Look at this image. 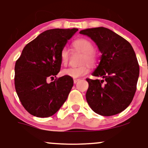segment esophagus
Instances as JSON below:
<instances>
[{"instance_id": "1", "label": "esophagus", "mask_w": 148, "mask_h": 148, "mask_svg": "<svg viewBox=\"0 0 148 148\" xmlns=\"http://www.w3.org/2000/svg\"><path fill=\"white\" fill-rule=\"evenodd\" d=\"M79 81V79H74V84H76V83H77L78 81Z\"/></svg>"}]
</instances>
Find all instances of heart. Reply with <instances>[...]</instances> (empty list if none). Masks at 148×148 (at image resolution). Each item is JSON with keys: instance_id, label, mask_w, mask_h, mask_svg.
I'll list each match as a JSON object with an SVG mask.
<instances>
[{"instance_id": "1", "label": "heart", "mask_w": 148, "mask_h": 148, "mask_svg": "<svg viewBox=\"0 0 148 148\" xmlns=\"http://www.w3.org/2000/svg\"><path fill=\"white\" fill-rule=\"evenodd\" d=\"M73 47L76 50L83 53V56L81 61V63L83 64L77 67H69V68L64 69L62 71V74L63 76H70L72 78H79L86 75L90 72V67L87 64H88L91 66L94 65L97 60V56L94 51L95 48L92 42L87 39H78L73 42ZM69 57L68 49L67 47H63L60 53V62L62 65L67 64Z\"/></svg>"}]
</instances>
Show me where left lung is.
Here are the masks:
<instances>
[{"label": "left lung", "mask_w": 148, "mask_h": 148, "mask_svg": "<svg viewBox=\"0 0 148 148\" xmlns=\"http://www.w3.org/2000/svg\"><path fill=\"white\" fill-rule=\"evenodd\" d=\"M80 34L90 37L102 53L92 75L102 80L86 79L87 102L103 116L121 113L133 100L139 76V65L132 45L123 37L103 27L88 28Z\"/></svg>", "instance_id": "1"}]
</instances>
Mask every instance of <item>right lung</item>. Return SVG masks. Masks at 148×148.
I'll return each instance as SVG.
<instances>
[{
  "mask_svg": "<svg viewBox=\"0 0 148 148\" xmlns=\"http://www.w3.org/2000/svg\"><path fill=\"white\" fill-rule=\"evenodd\" d=\"M51 29L25 45L14 67V85L21 104L30 114L39 118L52 116L67 99L74 81L63 76L54 79L60 70V53L77 31Z\"/></svg>",
  "mask_w": 148,
  "mask_h": 148,
  "instance_id": "obj_1",
  "label": "right lung"
}]
</instances>
